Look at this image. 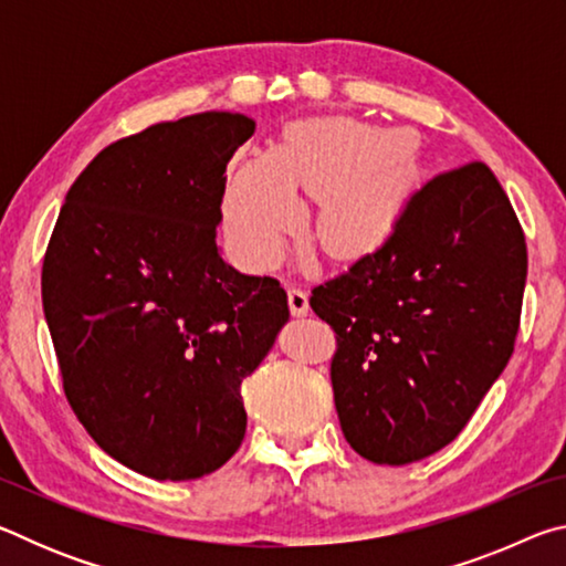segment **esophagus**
Returning a JSON list of instances; mask_svg holds the SVG:
<instances>
[{
	"instance_id": "obj_1",
	"label": "esophagus",
	"mask_w": 566,
	"mask_h": 566,
	"mask_svg": "<svg viewBox=\"0 0 566 566\" xmlns=\"http://www.w3.org/2000/svg\"><path fill=\"white\" fill-rule=\"evenodd\" d=\"M286 302H290V312L294 317H304V314L310 312V296H306V292H302L300 286H290V290H286Z\"/></svg>"
}]
</instances>
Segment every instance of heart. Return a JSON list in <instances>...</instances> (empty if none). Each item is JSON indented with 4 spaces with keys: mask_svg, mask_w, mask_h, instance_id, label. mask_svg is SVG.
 Instances as JSON below:
<instances>
[{
    "mask_svg": "<svg viewBox=\"0 0 566 566\" xmlns=\"http://www.w3.org/2000/svg\"><path fill=\"white\" fill-rule=\"evenodd\" d=\"M405 142L352 119H314L286 134L272 157L234 169L224 197V227L244 260L272 264L300 224L294 189L324 199L319 239L334 256H357L389 234L399 214L409 159Z\"/></svg>",
    "mask_w": 566,
    "mask_h": 566,
    "instance_id": "b5f03b06",
    "label": "heart"
}]
</instances>
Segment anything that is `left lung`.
<instances>
[{
	"instance_id": "1",
	"label": "left lung",
	"mask_w": 566,
	"mask_h": 566,
	"mask_svg": "<svg viewBox=\"0 0 566 566\" xmlns=\"http://www.w3.org/2000/svg\"><path fill=\"white\" fill-rule=\"evenodd\" d=\"M526 242L484 161L442 171L407 199L391 234L310 306L337 334L329 377L342 432L401 467L462 432L520 334Z\"/></svg>"
}]
</instances>
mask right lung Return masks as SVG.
I'll list each match as a JSON object with an SVG mask.
<instances>
[{
    "mask_svg": "<svg viewBox=\"0 0 566 566\" xmlns=\"http://www.w3.org/2000/svg\"><path fill=\"white\" fill-rule=\"evenodd\" d=\"M254 134L202 112L112 142L66 191L42 304L66 401L104 452L151 479L212 474L244 439V377L290 319L274 276L217 249L227 165Z\"/></svg>",
    "mask_w": 566,
    "mask_h": 566,
    "instance_id": "right-lung-1",
    "label": "right lung"
}]
</instances>
